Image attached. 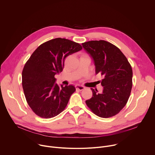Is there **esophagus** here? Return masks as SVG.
Returning <instances> with one entry per match:
<instances>
[{"label": "esophagus", "instance_id": "obj_1", "mask_svg": "<svg viewBox=\"0 0 155 155\" xmlns=\"http://www.w3.org/2000/svg\"><path fill=\"white\" fill-rule=\"evenodd\" d=\"M75 87H76V89L77 90H80V91H81V90H84V86H81V85H79V84H77V85H76L75 86Z\"/></svg>", "mask_w": 155, "mask_h": 155}]
</instances>
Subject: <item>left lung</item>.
<instances>
[{"mask_svg": "<svg viewBox=\"0 0 155 155\" xmlns=\"http://www.w3.org/2000/svg\"><path fill=\"white\" fill-rule=\"evenodd\" d=\"M82 46L94 61L96 74L103 76V91L91 88L93 96L86 104L101 118H109L120 112L129 97L132 86V70L121 50L105 40H92Z\"/></svg>", "mask_w": 155, "mask_h": 155, "instance_id": "8db88e82", "label": "left lung"}]
</instances>
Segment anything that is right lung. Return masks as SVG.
Wrapping results in <instances>:
<instances>
[{
	"label": "right lung",
	"mask_w": 155,
	"mask_h": 155,
	"mask_svg": "<svg viewBox=\"0 0 155 155\" xmlns=\"http://www.w3.org/2000/svg\"><path fill=\"white\" fill-rule=\"evenodd\" d=\"M81 49L78 43L56 38L43 43L32 54L22 72V85L36 115L50 118L64 110L75 88L73 85L59 86L54 76L62 71L65 58Z\"/></svg>",
	"instance_id": "1"
}]
</instances>
